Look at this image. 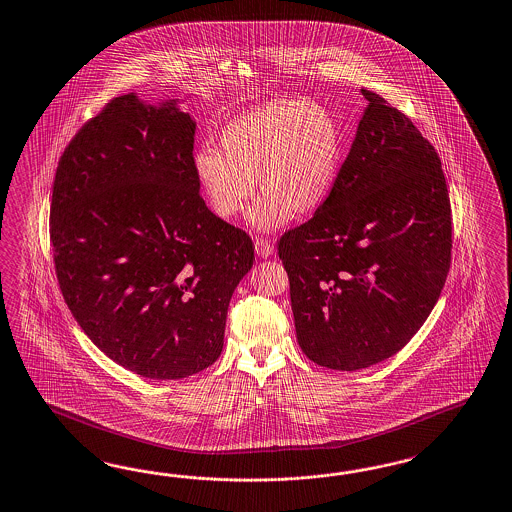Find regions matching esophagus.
Here are the masks:
<instances>
[{"label": "esophagus", "mask_w": 512, "mask_h": 512, "mask_svg": "<svg viewBox=\"0 0 512 512\" xmlns=\"http://www.w3.org/2000/svg\"><path fill=\"white\" fill-rule=\"evenodd\" d=\"M254 249H256V254L262 256V258H269V256L275 252L273 241H271V239H265V237H256Z\"/></svg>", "instance_id": "1"}]
</instances>
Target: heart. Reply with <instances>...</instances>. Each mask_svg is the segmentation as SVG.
I'll list each match as a JSON object with an SVG mask.
<instances>
[{
    "mask_svg": "<svg viewBox=\"0 0 512 512\" xmlns=\"http://www.w3.org/2000/svg\"><path fill=\"white\" fill-rule=\"evenodd\" d=\"M221 148L200 145L193 169L211 210L234 219L256 193L249 223L271 232L295 211L314 213L330 197L341 165V133L323 105L280 98L224 126Z\"/></svg>",
    "mask_w": 512,
    "mask_h": 512,
    "instance_id": "1",
    "label": "heart"
}]
</instances>
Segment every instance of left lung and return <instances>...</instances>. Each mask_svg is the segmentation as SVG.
<instances>
[{"label": "left lung", "instance_id": "obj_1", "mask_svg": "<svg viewBox=\"0 0 512 512\" xmlns=\"http://www.w3.org/2000/svg\"><path fill=\"white\" fill-rule=\"evenodd\" d=\"M327 202L286 232L302 353L356 371L399 353L433 312L451 265V204L434 146L375 92Z\"/></svg>", "mask_w": 512, "mask_h": 512}]
</instances>
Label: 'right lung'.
<instances>
[{"instance_id": "1", "label": "right lung", "mask_w": 512, "mask_h": 512, "mask_svg": "<svg viewBox=\"0 0 512 512\" xmlns=\"http://www.w3.org/2000/svg\"><path fill=\"white\" fill-rule=\"evenodd\" d=\"M195 130L176 100L118 96L66 146L53 182L65 302L105 356L146 379H185L219 358L254 262L252 239L198 193Z\"/></svg>"}]
</instances>
